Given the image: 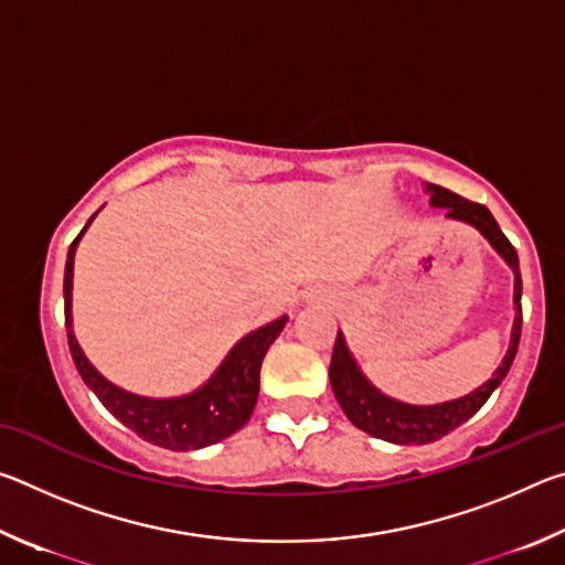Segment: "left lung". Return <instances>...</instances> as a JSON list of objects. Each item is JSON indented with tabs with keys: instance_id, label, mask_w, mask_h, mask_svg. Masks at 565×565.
<instances>
[{
	"instance_id": "left-lung-1",
	"label": "left lung",
	"mask_w": 565,
	"mask_h": 565,
	"mask_svg": "<svg viewBox=\"0 0 565 565\" xmlns=\"http://www.w3.org/2000/svg\"><path fill=\"white\" fill-rule=\"evenodd\" d=\"M426 194L431 196L434 209H444L446 218H454V222H463L468 226H473L476 232L493 246V252L511 266L515 317H513L509 351H505L503 361L499 363V369L493 371L491 379L478 388L468 391L466 396H458L451 401H444V404H431V406L406 404V401L391 398L384 394V391H379L366 379V374H363L356 359H353V353L349 351L347 339H343V333L339 331L337 343H333V356H331V369H329L333 396H337L339 406L343 408V414H347V418L353 426L361 428V431H366L369 436L384 438L388 444H401V446H411V444L420 446V444L438 441L441 436L451 434L454 428L466 424V420L471 418L476 411L486 404V401H489L493 391L501 386L505 374H509L511 363L515 359V351H519L521 323H523V313H521L523 284H521V271H519V254H515V248L509 238L503 236L493 214L483 204L468 202V199L458 196L444 186L426 184Z\"/></svg>"
}]
</instances>
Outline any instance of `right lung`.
Listing matches in <instances>:
<instances>
[{
	"label": "right lung",
	"mask_w": 565,
	"mask_h": 565,
	"mask_svg": "<svg viewBox=\"0 0 565 565\" xmlns=\"http://www.w3.org/2000/svg\"><path fill=\"white\" fill-rule=\"evenodd\" d=\"M94 216L72 242L64 266V321L76 371H79L84 384L94 391V396L102 401L104 408L149 444L169 448V451H196V448L224 441L226 436L236 434L246 424L248 416H252L256 398H259L262 361L276 337L284 331L289 317L274 319L271 323H264L256 331L246 333L244 339H238L224 361L218 363L214 374L202 386L189 391L184 396H139L111 384L84 356L79 341L74 337L72 319L74 254L84 232L94 222Z\"/></svg>",
	"instance_id": "1"
}]
</instances>
